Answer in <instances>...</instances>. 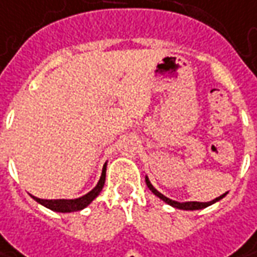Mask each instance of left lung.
<instances>
[{"label": "left lung", "mask_w": 257, "mask_h": 257, "mask_svg": "<svg viewBox=\"0 0 257 257\" xmlns=\"http://www.w3.org/2000/svg\"><path fill=\"white\" fill-rule=\"evenodd\" d=\"M145 182H146V185H148V188H149V190H151L155 196H158L161 200H164L165 203L171 205L172 208L181 209V210H199V209H205V208H208V206H210V205H213V203L219 202L220 199H223L226 195H227V192H226V193L220 195L219 198L210 200V202H176V200L169 199V198H166L165 195H162V193H161V192L156 189L155 186L151 183V181H149V178H148V176H145Z\"/></svg>", "instance_id": "8db88e82"}]
</instances>
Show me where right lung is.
I'll return each mask as SVG.
<instances>
[{
	"label": "right lung",
	"instance_id": "right-lung-1",
	"mask_svg": "<svg viewBox=\"0 0 257 257\" xmlns=\"http://www.w3.org/2000/svg\"><path fill=\"white\" fill-rule=\"evenodd\" d=\"M105 178H106V162L102 168L101 178L96 183V186L92 190H89L88 193H85L84 196H79L75 199H40V198L31 195V198L42 206L51 209L54 212H59V213H71V212H76V210H82L88 205H91L92 200L101 193L102 188L105 185Z\"/></svg>",
	"mask_w": 257,
	"mask_h": 257
}]
</instances>
